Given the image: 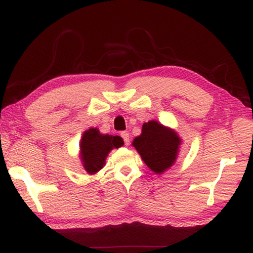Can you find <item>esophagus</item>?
I'll use <instances>...</instances> for the list:
<instances>
[{"mask_svg":"<svg viewBox=\"0 0 253 253\" xmlns=\"http://www.w3.org/2000/svg\"><path fill=\"white\" fill-rule=\"evenodd\" d=\"M121 136H122V138L124 139V142H125L126 146H128V144H129V142H130L129 133H128L127 131H122V132H121Z\"/></svg>","mask_w":253,"mask_h":253,"instance_id":"obj_1","label":"esophagus"}]
</instances>
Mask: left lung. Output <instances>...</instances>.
Returning a JSON list of instances; mask_svg holds the SVG:
<instances>
[{"instance_id": "left-lung-1", "label": "left lung", "mask_w": 253, "mask_h": 253, "mask_svg": "<svg viewBox=\"0 0 253 253\" xmlns=\"http://www.w3.org/2000/svg\"><path fill=\"white\" fill-rule=\"evenodd\" d=\"M180 143L181 139L174 129L157 121H149L143 124L140 136L133 139L131 144L148 168L160 175L175 164Z\"/></svg>"}]
</instances>
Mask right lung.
Instances as JSON below:
<instances>
[{
  "instance_id": "add662e5",
  "label": "right lung",
  "mask_w": 253,
  "mask_h": 253,
  "mask_svg": "<svg viewBox=\"0 0 253 253\" xmlns=\"http://www.w3.org/2000/svg\"><path fill=\"white\" fill-rule=\"evenodd\" d=\"M122 146H124V141L120 136L103 135L98 128H89L83 133L79 144V158L84 169L90 175L98 173L103 169L105 159L112 150Z\"/></svg>"
}]
</instances>
